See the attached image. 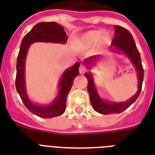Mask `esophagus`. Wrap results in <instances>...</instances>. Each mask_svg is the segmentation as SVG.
<instances>
[{
    "mask_svg": "<svg viewBox=\"0 0 155 155\" xmlns=\"http://www.w3.org/2000/svg\"><path fill=\"white\" fill-rule=\"evenodd\" d=\"M87 71V68L85 67L84 64H80V68H79V71H80V74H84Z\"/></svg>",
    "mask_w": 155,
    "mask_h": 155,
    "instance_id": "1",
    "label": "esophagus"
}]
</instances>
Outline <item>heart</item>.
<instances>
[{
    "label": "heart",
    "instance_id": "1",
    "mask_svg": "<svg viewBox=\"0 0 155 155\" xmlns=\"http://www.w3.org/2000/svg\"><path fill=\"white\" fill-rule=\"evenodd\" d=\"M82 39L87 45L96 44L99 40L102 44H108L111 42V36L108 33L102 35L101 30H91L83 35Z\"/></svg>",
    "mask_w": 155,
    "mask_h": 155
}]
</instances>
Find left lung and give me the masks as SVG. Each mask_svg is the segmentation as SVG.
Segmentation results:
<instances>
[{"instance_id":"left-lung-1","label":"left lung","mask_w":155,"mask_h":155,"mask_svg":"<svg viewBox=\"0 0 155 155\" xmlns=\"http://www.w3.org/2000/svg\"><path fill=\"white\" fill-rule=\"evenodd\" d=\"M115 35L112 41V46L115 47V51L125 54L130 60L132 62L133 65L137 72V80H138V88L137 93L133 96L129 101L120 103H113V102L106 101L100 97L97 92V87L95 86L92 73H85V77L87 80V91L90 96V101L92 108L95 111L101 114H111V113H120L126 108H128L139 97L142 91V82L144 77V71L142 65V60L140 53L137 50L134 39L130 31L120 25H115ZM98 56H92L91 58L85 59L84 63L87 68H91V64L94 62Z\"/></svg>"}]
</instances>
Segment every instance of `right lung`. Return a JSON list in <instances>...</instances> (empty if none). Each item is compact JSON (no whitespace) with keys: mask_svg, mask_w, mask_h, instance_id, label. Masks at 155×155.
Here are the masks:
<instances>
[{"mask_svg":"<svg viewBox=\"0 0 155 155\" xmlns=\"http://www.w3.org/2000/svg\"><path fill=\"white\" fill-rule=\"evenodd\" d=\"M68 40L67 34L63 26L55 22H41L35 25L30 32L25 35L21 43L20 51L17 59L16 89L28 110L40 117L51 118L62 115L66 109L67 97L70 92L73 81L79 75L80 63L64 71L59 81V92L53 103L48 105H39L30 101L25 89V60L29 47L35 42L65 43Z\"/></svg>","mask_w":155,"mask_h":155,"instance_id":"obj_1","label":"right lung"}]
</instances>
